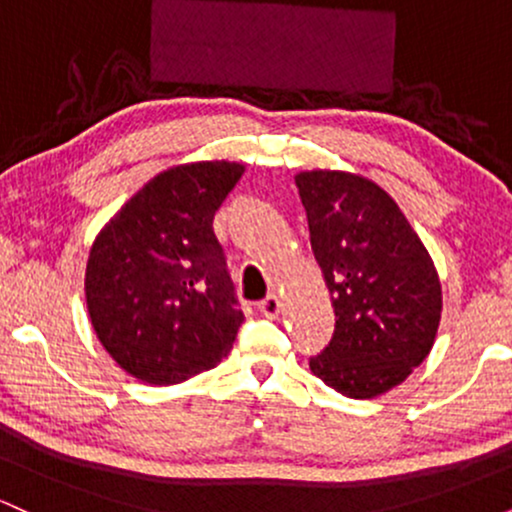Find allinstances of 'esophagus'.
<instances>
[{"label":"esophagus","mask_w":512,"mask_h":512,"mask_svg":"<svg viewBox=\"0 0 512 512\" xmlns=\"http://www.w3.org/2000/svg\"><path fill=\"white\" fill-rule=\"evenodd\" d=\"M257 310H260L264 317H269V320H274V317L279 315V310H281L279 296H274V293H272V296H267L260 305H257Z\"/></svg>","instance_id":"esophagus-1"}]
</instances>
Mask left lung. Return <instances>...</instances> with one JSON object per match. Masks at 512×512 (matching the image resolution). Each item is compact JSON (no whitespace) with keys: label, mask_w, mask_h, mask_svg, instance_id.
<instances>
[{"label":"left lung","mask_w":512,"mask_h":512,"mask_svg":"<svg viewBox=\"0 0 512 512\" xmlns=\"http://www.w3.org/2000/svg\"><path fill=\"white\" fill-rule=\"evenodd\" d=\"M296 187L330 289L334 334L313 375L351 399L385 395L431 354L443 291L431 255L380 185L346 170H303Z\"/></svg>","instance_id":"left-lung-1"}]
</instances>
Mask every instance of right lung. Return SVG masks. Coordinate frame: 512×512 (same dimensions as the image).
I'll return each instance as SVG.
<instances>
[{
    "instance_id": "right-lung-1",
    "label": "right lung",
    "mask_w": 512,
    "mask_h": 512,
    "mask_svg": "<svg viewBox=\"0 0 512 512\" xmlns=\"http://www.w3.org/2000/svg\"><path fill=\"white\" fill-rule=\"evenodd\" d=\"M243 163L197 161L151 178L101 228L86 262V305L98 342L129 375L178 385L219 366L243 310L214 214Z\"/></svg>"
}]
</instances>
